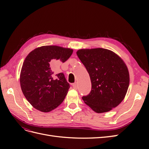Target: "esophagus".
<instances>
[{
    "label": "esophagus",
    "instance_id": "esophagus-1",
    "mask_svg": "<svg viewBox=\"0 0 149 149\" xmlns=\"http://www.w3.org/2000/svg\"><path fill=\"white\" fill-rule=\"evenodd\" d=\"M73 88L75 89H77L78 88V85H77V83H74V84H73Z\"/></svg>",
    "mask_w": 149,
    "mask_h": 149
}]
</instances>
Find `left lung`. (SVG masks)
I'll use <instances>...</instances> for the list:
<instances>
[{
  "mask_svg": "<svg viewBox=\"0 0 149 149\" xmlns=\"http://www.w3.org/2000/svg\"><path fill=\"white\" fill-rule=\"evenodd\" d=\"M91 82V92L82 97L97 113L111 111L123 101L129 85L127 66L115 53L104 48L81 49L76 52Z\"/></svg>",
  "mask_w": 149,
  "mask_h": 149,
  "instance_id": "obj_1",
  "label": "left lung"
}]
</instances>
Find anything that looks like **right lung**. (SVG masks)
Masks as SVG:
<instances>
[{
    "label": "right lung",
    "instance_id": "1",
    "mask_svg": "<svg viewBox=\"0 0 149 149\" xmlns=\"http://www.w3.org/2000/svg\"><path fill=\"white\" fill-rule=\"evenodd\" d=\"M73 49L58 46H43L31 51L26 57L21 70L22 91L36 109L48 112L63 101L70 84L63 73L54 74L51 65L64 63Z\"/></svg>",
    "mask_w": 149,
    "mask_h": 149
}]
</instances>
